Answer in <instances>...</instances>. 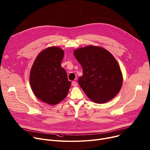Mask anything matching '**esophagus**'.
Segmentation results:
<instances>
[{
  "instance_id": "obj_1",
  "label": "esophagus",
  "mask_w": 150,
  "mask_h": 150,
  "mask_svg": "<svg viewBox=\"0 0 150 150\" xmlns=\"http://www.w3.org/2000/svg\"><path fill=\"white\" fill-rule=\"evenodd\" d=\"M72 86H74V87H76V86H78V83H77V82H76V81H72Z\"/></svg>"
}]
</instances>
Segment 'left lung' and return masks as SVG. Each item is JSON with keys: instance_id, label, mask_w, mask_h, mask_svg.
<instances>
[{"instance_id": "8db88e82", "label": "left lung", "mask_w": 150, "mask_h": 150, "mask_svg": "<svg viewBox=\"0 0 150 150\" xmlns=\"http://www.w3.org/2000/svg\"><path fill=\"white\" fill-rule=\"evenodd\" d=\"M74 55L83 67L78 83L96 103H105L120 91L122 74L114 57L105 49L88 46L75 50Z\"/></svg>"}]
</instances>
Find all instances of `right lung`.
Segmentation results:
<instances>
[{
  "instance_id": "add662e5",
  "label": "right lung",
  "mask_w": 150,
  "mask_h": 150,
  "mask_svg": "<svg viewBox=\"0 0 150 150\" xmlns=\"http://www.w3.org/2000/svg\"><path fill=\"white\" fill-rule=\"evenodd\" d=\"M64 51L50 47L38 54L30 73V85L35 95L47 104L55 105L67 96L71 82L61 66Z\"/></svg>"
}]
</instances>
